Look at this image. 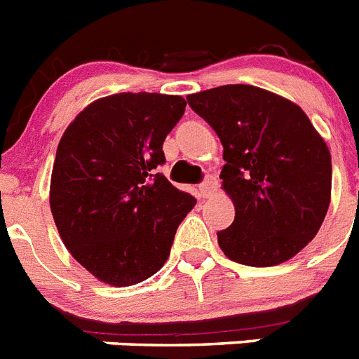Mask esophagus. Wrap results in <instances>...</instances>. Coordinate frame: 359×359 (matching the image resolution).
I'll list each match as a JSON object with an SVG mask.
<instances>
[{
	"label": "esophagus",
	"instance_id": "obj_1",
	"mask_svg": "<svg viewBox=\"0 0 359 359\" xmlns=\"http://www.w3.org/2000/svg\"><path fill=\"white\" fill-rule=\"evenodd\" d=\"M217 188H219L217 177H213V175H208L206 180H204L203 184L198 186V191H201V197L203 198H210L213 194H215Z\"/></svg>",
	"mask_w": 359,
	"mask_h": 359
}]
</instances>
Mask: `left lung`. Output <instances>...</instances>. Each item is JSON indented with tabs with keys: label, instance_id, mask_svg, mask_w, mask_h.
I'll list each match as a JSON object with an SVG mask.
<instances>
[{
	"label": "left lung",
	"instance_id": "obj_1",
	"mask_svg": "<svg viewBox=\"0 0 359 359\" xmlns=\"http://www.w3.org/2000/svg\"><path fill=\"white\" fill-rule=\"evenodd\" d=\"M222 144V189L236 206L217 231L231 261L273 266L314 239L330 204L332 162L305 111L285 96L233 83L188 96Z\"/></svg>",
	"mask_w": 359,
	"mask_h": 359
}]
</instances>
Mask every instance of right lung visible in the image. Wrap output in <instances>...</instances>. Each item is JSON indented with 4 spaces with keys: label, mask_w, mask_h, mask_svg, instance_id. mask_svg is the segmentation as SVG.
Returning a JSON list of instances; mask_svg holds the SVG:
<instances>
[{
    "label": "right lung",
    "mask_w": 359,
    "mask_h": 359,
    "mask_svg": "<svg viewBox=\"0 0 359 359\" xmlns=\"http://www.w3.org/2000/svg\"><path fill=\"white\" fill-rule=\"evenodd\" d=\"M184 109V98L175 95L104 96L60 138L50 212L65 248L100 283L131 287L158 272L197 203L155 171Z\"/></svg>",
    "instance_id": "1"
}]
</instances>
